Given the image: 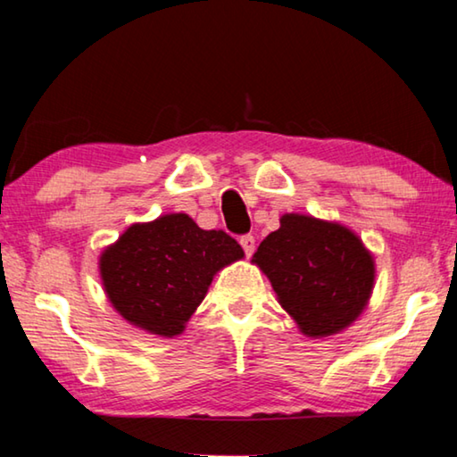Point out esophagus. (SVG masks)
I'll list each match as a JSON object with an SVG mask.
<instances>
[{
    "label": "esophagus",
    "instance_id": "esophagus-1",
    "mask_svg": "<svg viewBox=\"0 0 457 457\" xmlns=\"http://www.w3.org/2000/svg\"><path fill=\"white\" fill-rule=\"evenodd\" d=\"M240 244L244 252H246V256H252V252H254V236H242L240 237Z\"/></svg>",
    "mask_w": 457,
    "mask_h": 457
}]
</instances>
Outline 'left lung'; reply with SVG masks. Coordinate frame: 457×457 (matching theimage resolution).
I'll use <instances>...</instances> for the list:
<instances>
[{
	"label": "left lung",
	"mask_w": 457,
	"mask_h": 457,
	"mask_svg": "<svg viewBox=\"0 0 457 457\" xmlns=\"http://www.w3.org/2000/svg\"><path fill=\"white\" fill-rule=\"evenodd\" d=\"M278 303L305 337L338 335L365 310L376 262L361 237L337 221L285 213L252 256Z\"/></svg>",
	"instance_id": "8db88e82"
}]
</instances>
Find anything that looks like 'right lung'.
Returning <instances> with one entry per match:
<instances>
[{"label":"right lung","instance_id":"add662e5","mask_svg":"<svg viewBox=\"0 0 457 457\" xmlns=\"http://www.w3.org/2000/svg\"><path fill=\"white\" fill-rule=\"evenodd\" d=\"M244 258L221 229H201L187 213L133 223L100 254L108 302L129 324L179 337L205 299L215 272Z\"/></svg>","mask_w":457,"mask_h":457}]
</instances>
